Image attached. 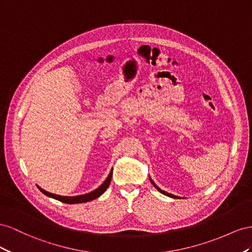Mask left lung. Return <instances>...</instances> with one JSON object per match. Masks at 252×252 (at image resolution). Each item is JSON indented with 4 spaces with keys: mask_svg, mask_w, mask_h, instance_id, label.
I'll list each match as a JSON object with an SVG mask.
<instances>
[{
    "mask_svg": "<svg viewBox=\"0 0 252 252\" xmlns=\"http://www.w3.org/2000/svg\"><path fill=\"white\" fill-rule=\"evenodd\" d=\"M150 181H151V183H152V184L154 185V187H155V188H156V189H157L158 191H159L160 193L164 194V195H167V196H170V197H174V198H178L177 196H174V195H172V194H170V193H168V192H164V191H162L161 189H159V188H158V187H157V186H156V185L154 184V182H153V181H152V179H151V178H150Z\"/></svg>",
    "mask_w": 252,
    "mask_h": 252,
    "instance_id": "obj_1",
    "label": "left lung"
}]
</instances>
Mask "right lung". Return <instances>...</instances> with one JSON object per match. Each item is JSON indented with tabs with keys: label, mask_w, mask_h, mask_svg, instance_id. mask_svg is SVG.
Masks as SVG:
<instances>
[{
	"label": "right lung",
	"mask_w": 252,
	"mask_h": 252,
	"mask_svg": "<svg viewBox=\"0 0 252 252\" xmlns=\"http://www.w3.org/2000/svg\"><path fill=\"white\" fill-rule=\"evenodd\" d=\"M112 174H113V170L111 171L110 175L107 176V178L105 179V182L101 186H100L99 188H97L96 190H94V191L91 192V193L83 194V195H78V196H61V195H57V194H53V193L43 190V189L40 188V187H38V188L40 189V191L42 193H44L45 195H47L49 197H53L55 199H58V200H60V202H62V203H65V204L86 203V202H90V200H93V199L99 197L100 195H101V194H103L105 192V190L107 189V187H109V185L111 183Z\"/></svg>",
	"instance_id": "add662e5"
}]
</instances>
